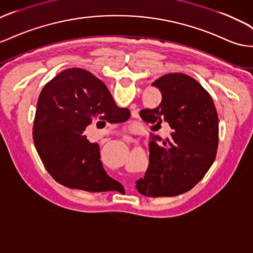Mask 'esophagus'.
<instances>
[{
  "instance_id": "34e87169",
  "label": "esophagus",
  "mask_w": 253,
  "mask_h": 253,
  "mask_svg": "<svg viewBox=\"0 0 253 253\" xmlns=\"http://www.w3.org/2000/svg\"><path fill=\"white\" fill-rule=\"evenodd\" d=\"M124 139H125L126 142H131V141H133V138H132L131 136H129V135H125V136H124Z\"/></svg>"
}]
</instances>
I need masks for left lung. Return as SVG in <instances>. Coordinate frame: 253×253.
Segmentation results:
<instances>
[{"mask_svg": "<svg viewBox=\"0 0 253 253\" xmlns=\"http://www.w3.org/2000/svg\"><path fill=\"white\" fill-rule=\"evenodd\" d=\"M152 86L161 90V103L139 115L156 126L155 131L167 124L170 134L149 141V166L145 176L136 181V188L148 197L177 196L192 189L213 164L218 115L209 92L186 74H166Z\"/></svg>", "mask_w": 253, "mask_h": 253, "instance_id": "8db88e82", "label": "left lung"}]
</instances>
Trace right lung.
Masks as SVG:
<instances>
[{"mask_svg":"<svg viewBox=\"0 0 253 253\" xmlns=\"http://www.w3.org/2000/svg\"><path fill=\"white\" fill-rule=\"evenodd\" d=\"M129 116L90 72L72 68L57 74L39 95L33 126L34 142L46 171L69 188L116 190L119 182L106 173L99 145L89 142L84 131L94 120L121 124Z\"/></svg>","mask_w":253,"mask_h":253,"instance_id":"right-lung-1","label":"right lung"}]
</instances>
